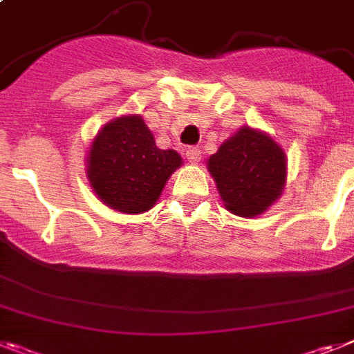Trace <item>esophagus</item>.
Wrapping results in <instances>:
<instances>
[{"mask_svg": "<svg viewBox=\"0 0 354 354\" xmlns=\"http://www.w3.org/2000/svg\"><path fill=\"white\" fill-rule=\"evenodd\" d=\"M201 157H202V152L198 150V148H188V150H186V159H188L192 165H197V162L201 161Z\"/></svg>", "mask_w": 354, "mask_h": 354, "instance_id": "obj_1", "label": "esophagus"}]
</instances>
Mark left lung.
Here are the masks:
<instances>
[{"label": "left lung", "mask_w": 354, "mask_h": 354, "mask_svg": "<svg viewBox=\"0 0 354 354\" xmlns=\"http://www.w3.org/2000/svg\"><path fill=\"white\" fill-rule=\"evenodd\" d=\"M286 153L270 134L249 125L238 129L207 159L225 209L241 218H254L283 195Z\"/></svg>", "instance_id": "left-lung-1"}]
</instances>
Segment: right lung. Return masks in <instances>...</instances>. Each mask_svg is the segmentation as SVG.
Here are the masks:
<instances>
[{"mask_svg": "<svg viewBox=\"0 0 354 354\" xmlns=\"http://www.w3.org/2000/svg\"><path fill=\"white\" fill-rule=\"evenodd\" d=\"M183 157L157 148L140 114L120 116L98 131L89 145L86 175L91 189L111 209L140 214L157 204Z\"/></svg>", "mask_w": 354, "mask_h": 354, "instance_id": "1", "label": "right lung"}]
</instances>
